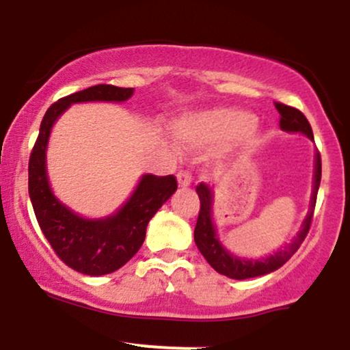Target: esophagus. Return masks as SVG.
Listing matches in <instances>:
<instances>
[{
	"mask_svg": "<svg viewBox=\"0 0 350 350\" xmlns=\"http://www.w3.org/2000/svg\"><path fill=\"white\" fill-rule=\"evenodd\" d=\"M176 178H178V183L180 187H187L189 184L192 183V174L186 170H180L178 171V174H176Z\"/></svg>",
	"mask_w": 350,
	"mask_h": 350,
	"instance_id": "1",
	"label": "esophagus"
}]
</instances>
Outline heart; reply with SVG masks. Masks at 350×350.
Returning <instances> with one entry per match:
<instances>
[{
    "label": "heart",
    "mask_w": 350,
    "mask_h": 350,
    "mask_svg": "<svg viewBox=\"0 0 350 350\" xmlns=\"http://www.w3.org/2000/svg\"><path fill=\"white\" fill-rule=\"evenodd\" d=\"M174 135L191 148L224 146L234 142L250 148L255 143V116L235 108H214L179 118L174 123Z\"/></svg>",
    "instance_id": "heart-1"
}]
</instances>
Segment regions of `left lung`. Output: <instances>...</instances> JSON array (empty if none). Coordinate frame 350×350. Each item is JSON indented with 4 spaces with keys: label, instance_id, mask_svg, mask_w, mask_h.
Wrapping results in <instances>:
<instances>
[{
    "label": "left lung",
    "instance_id": "obj_1",
    "mask_svg": "<svg viewBox=\"0 0 350 350\" xmlns=\"http://www.w3.org/2000/svg\"><path fill=\"white\" fill-rule=\"evenodd\" d=\"M276 110L280 113V128L284 131H291V133H303L306 135L309 139H314L312 136L311 124H309L308 118L304 116L298 108H293L284 105V103H275ZM321 183V154L319 151L316 152V166H314V186H312L311 194V204H309V212L304 219L303 227H301L299 234L295 237L291 243L283 247L273 255L267 256V258L258 260H245L235 256L222 247V243L217 239V232L212 222V200H214V194H212L211 187L207 184L200 183L196 191L200 199V211L198 217V224L194 228V240L198 245L199 252L202 253L204 258L207 260L208 265L220 275H226L228 278L234 280H247L255 278V276L268 275V273L278 270L283 267L288 260L298 252L299 245L306 239L309 227H311L312 214H314L316 207V198H317V189H319Z\"/></svg>",
    "mask_w": 350,
    "mask_h": 350
}]
</instances>
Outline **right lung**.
<instances>
[{"instance_id":"obj_1","label":"right lung","mask_w":350,"mask_h":350,"mask_svg":"<svg viewBox=\"0 0 350 350\" xmlns=\"http://www.w3.org/2000/svg\"><path fill=\"white\" fill-rule=\"evenodd\" d=\"M133 88L115 85L88 87L52 103L44 115L39 136L29 158V198L36 219L52 250L72 270L90 276L113 273L139 250L148 222L174 194L178 180L172 174H144L131 198L118 212L105 219H85L55 198L46 171V148L52 124L72 103L124 102Z\"/></svg>"}]
</instances>
